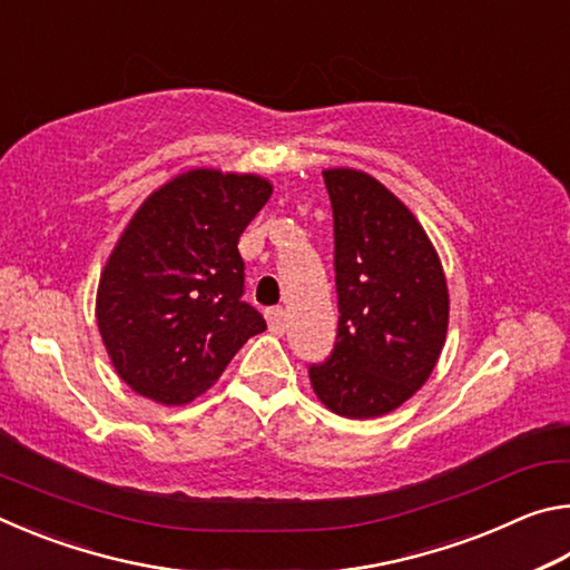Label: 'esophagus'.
<instances>
[{
  "mask_svg": "<svg viewBox=\"0 0 570 570\" xmlns=\"http://www.w3.org/2000/svg\"><path fill=\"white\" fill-rule=\"evenodd\" d=\"M286 308H282V306H274V308H266V324H268V330H272L274 334H284V330H286Z\"/></svg>",
  "mask_w": 570,
  "mask_h": 570,
  "instance_id": "34e87169",
  "label": "esophagus"
}]
</instances>
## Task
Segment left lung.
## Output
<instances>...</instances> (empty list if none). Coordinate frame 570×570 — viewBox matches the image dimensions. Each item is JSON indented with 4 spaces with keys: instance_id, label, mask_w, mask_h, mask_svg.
<instances>
[{
    "instance_id": "obj_1",
    "label": "left lung",
    "mask_w": 570,
    "mask_h": 570,
    "mask_svg": "<svg viewBox=\"0 0 570 570\" xmlns=\"http://www.w3.org/2000/svg\"><path fill=\"white\" fill-rule=\"evenodd\" d=\"M334 210L340 332L308 366L314 394L350 420L402 407L440 360L450 294L440 256L412 210L370 173L326 168Z\"/></svg>"
}]
</instances>
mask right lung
<instances>
[{
  "label": "right lung",
  "mask_w": 570,
  "mask_h": 570,
  "mask_svg": "<svg viewBox=\"0 0 570 570\" xmlns=\"http://www.w3.org/2000/svg\"><path fill=\"white\" fill-rule=\"evenodd\" d=\"M254 173L193 168L142 200L105 262L95 316L118 377L186 404L266 322L244 296L238 238L272 198Z\"/></svg>",
  "instance_id": "obj_1"
}]
</instances>
